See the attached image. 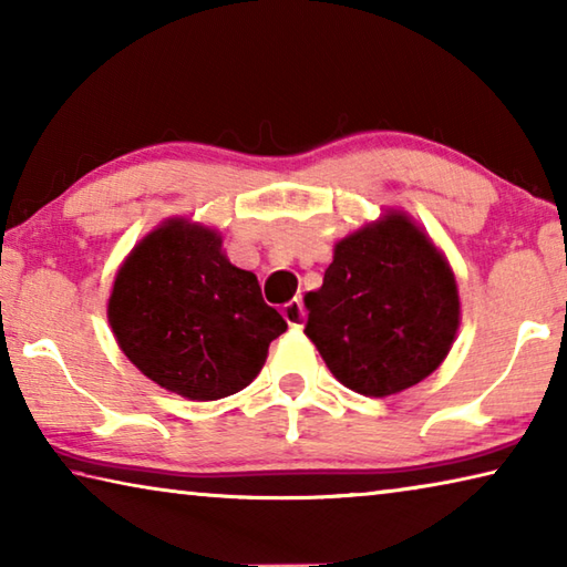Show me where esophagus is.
I'll return each instance as SVG.
<instances>
[{
    "mask_svg": "<svg viewBox=\"0 0 567 567\" xmlns=\"http://www.w3.org/2000/svg\"><path fill=\"white\" fill-rule=\"evenodd\" d=\"M282 318L287 320V324H290V328L300 330L302 324H305V318H307L302 300H297V297H295V300L285 302V305H282Z\"/></svg>",
    "mask_w": 567,
    "mask_h": 567,
    "instance_id": "34e87169",
    "label": "esophagus"
}]
</instances>
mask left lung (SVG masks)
I'll use <instances>...</instances> for the list:
<instances>
[{"instance_id":"left-lung-1","label":"left lung","mask_w":567,"mask_h":567,"mask_svg":"<svg viewBox=\"0 0 567 567\" xmlns=\"http://www.w3.org/2000/svg\"><path fill=\"white\" fill-rule=\"evenodd\" d=\"M305 307V334L332 375L364 398L398 395L433 375L460 328L453 267L402 209L338 239Z\"/></svg>"}]
</instances>
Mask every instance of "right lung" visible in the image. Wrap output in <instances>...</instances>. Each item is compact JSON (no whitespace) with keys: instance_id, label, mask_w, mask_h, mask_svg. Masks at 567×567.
<instances>
[{"instance_id":"1","label":"right lung","mask_w":567,"mask_h":567,"mask_svg":"<svg viewBox=\"0 0 567 567\" xmlns=\"http://www.w3.org/2000/svg\"><path fill=\"white\" fill-rule=\"evenodd\" d=\"M107 320L142 375L197 402L247 388L287 330L257 277L227 260L223 235L187 217L165 219L124 257Z\"/></svg>"}]
</instances>
